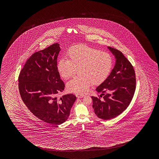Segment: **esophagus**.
<instances>
[{
	"label": "esophagus",
	"mask_w": 159,
	"mask_h": 159,
	"mask_svg": "<svg viewBox=\"0 0 159 159\" xmlns=\"http://www.w3.org/2000/svg\"><path fill=\"white\" fill-rule=\"evenodd\" d=\"M76 97H77L78 98H82V97H84V95L81 94H76Z\"/></svg>",
	"instance_id": "1"
}]
</instances>
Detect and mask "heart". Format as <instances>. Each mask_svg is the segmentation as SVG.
Masks as SVG:
<instances>
[{
  "label": "heart",
  "instance_id": "obj_1",
  "mask_svg": "<svg viewBox=\"0 0 159 159\" xmlns=\"http://www.w3.org/2000/svg\"><path fill=\"white\" fill-rule=\"evenodd\" d=\"M68 58L62 57L58 61V73L68 80L78 70V77L66 84L68 91L77 94L87 93L90 85L100 84L108 77L112 67L111 56L106 52L88 46L80 45L72 48L67 53Z\"/></svg>",
  "mask_w": 159,
  "mask_h": 159
}]
</instances>
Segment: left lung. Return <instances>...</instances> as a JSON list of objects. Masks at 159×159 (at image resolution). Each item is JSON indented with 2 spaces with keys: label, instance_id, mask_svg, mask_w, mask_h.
Listing matches in <instances>:
<instances>
[{
  "label": "left lung",
  "instance_id": "left-lung-1",
  "mask_svg": "<svg viewBox=\"0 0 159 159\" xmlns=\"http://www.w3.org/2000/svg\"><path fill=\"white\" fill-rule=\"evenodd\" d=\"M116 58L115 66L108 77L96 88L100 97H91L93 108L98 118L110 120L120 115L129 106L135 93L134 69L120 51L108 47ZM106 92V94H104Z\"/></svg>",
  "mask_w": 159,
  "mask_h": 159
}]
</instances>
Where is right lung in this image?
Instances as JSON below:
<instances>
[{
  "label": "right lung",
  "mask_w": 159,
  "mask_h": 159,
  "mask_svg": "<svg viewBox=\"0 0 159 159\" xmlns=\"http://www.w3.org/2000/svg\"><path fill=\"white\" fill-rule=\"evenodd\" d=\"M60 45L55 43L38 51L29 58L18 78L19 89L24 104L37 118L53 125H60L68 119L76 99L75 95H65L57 69Z\"/></svg>",
  "instance_id": "1"
}]
</instances>
